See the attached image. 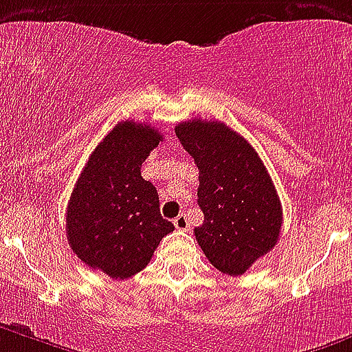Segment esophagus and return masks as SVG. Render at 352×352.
Here are the masks:
<instances>
[{
  "mask_svg": "<svg viewBox=\"0 0 352 352\" xmlns=\"http://www.w3.org/2000/svg\"><path fill=\"white\" fill-rule=\"evenodd\" d=\"M173 224H175L177 230H182V231L189 230V219H188V215L180 214L179 217H177V219L173 221Z\"/></svg>",
  "mask_w": 352,
  "mask_h": 352,
  "instance_id": "obj_1",
  "label": "esophagus"
}]
</instances>
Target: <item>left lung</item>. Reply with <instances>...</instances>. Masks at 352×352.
<instances>
[{"instance_id":"obj_1","label":"left lung","mask_w":352,"mask_h":352,"mask_svg":"<svg viewBox=\"0 0 352 352\" xmlns=\"http://www.w3.org/2000/svg\"><path fill=\"white\" fill-rule=\"evenodd\" d=\"M175 133L199 170L198 245L223 274H245L274 249L283 226V205L268 170L252 145L224 122L192 119Z\"/></svg>"}]
</instances>
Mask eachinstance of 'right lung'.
<instances>
[{"instance_id": "1", "label": "right lung", "mask_w": 352, "mask_h": 352, "mask_svg": "<svg viewBox=\"0 0 352 352\" xmlns=\"http://www.w3.org/2000/svg\"><path fill=\"white\" fill-rule=\"evenodd\" d=\"M163 135L122 121L98 144L69 196L66 239L78 259L112 278L148 265L161 239L175 230L160 212V195L142 179V163Z\"/></svg>"}]
</instances>
